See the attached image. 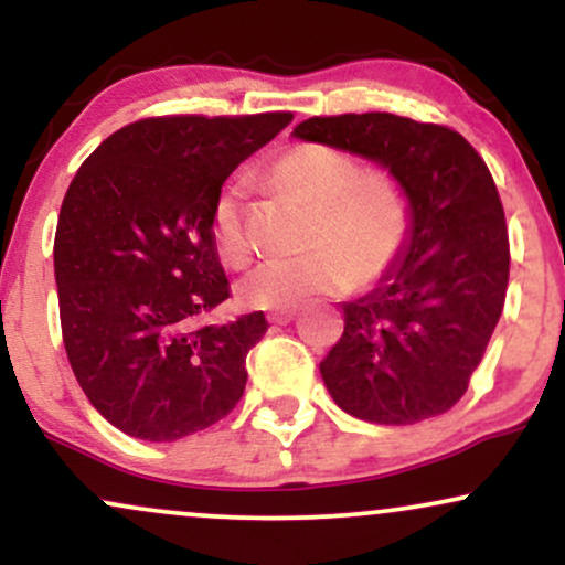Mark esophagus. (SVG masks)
<instances>
[{
	"mask_svg": "<svg viewBox=\"0 0 565 565\" xmlns=\"http://www.w3.org/2000/svg\"><path fill=\"white\" fill-rule=\"evenodd\" d=\"M295 316H297V308H289V310H276V313H270V316H268V321H270V323H281V327H284V323H291V321H295Z\"/></svg>",
	"mask_w": 565,
	"mask_h": 565,
	"instance_id": "34e87169",
	"label": "esophagus"
}]
</instances>
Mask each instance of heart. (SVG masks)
<instances>
[{"mask_svg":"<svg viewBox=\"0 0 565 565\" xmlns=\"http://www.w3.org/2000/svg\"><path fill=\"white\" fill-rule=\"evenodd\" d=\"M278 188L316 210L302 257H278L257 265L238 281V300L257 310H289L316 295L380 278L404 249L412 206L404 185L391 174H364L361 164L337 148L302 142L276 161ZM215 255L244 268L252 244L244 228V188L220 193L210 217Z\"/></svg>","mask_w":565,"mask_h":565,"instance_id":"b5f03b06","label":"heart"}]
</instances>
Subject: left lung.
<instances>
[{"label": "left lung", "mask_w": 565, "mask_h": 565, "mask_svg": "<svg viewBox=\"0 0 565 565\" xmlns=\"http://www.w3.org/2000/svg\"><path fill=\"white\" fill-rule=\"evenodd\" d=\"M291 138L372 161L404 185L412 225L372 291L342 302L321 361L334 404L374 425H414L462 398L502 316L510 276L494 178L459 132L395 114L313 116Z\"/></svg>", "instance_id": "obj_1"}]
</instances>
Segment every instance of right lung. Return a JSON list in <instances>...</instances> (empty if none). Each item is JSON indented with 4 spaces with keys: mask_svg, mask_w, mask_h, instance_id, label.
<instances>
[{
    "mask_svg": "<svg viewBox=\"0 0 565 565\" xmlns=\"http://www.w3.org/2000/svg\"><path fill=\"white\" fill-rule=\"evenodd\" d=\"M291 114L157 116L121 127L71 180L55 231L63 345L97 412L172 444L220 423L246 385L263 313L196 327L228 300L210 236L225 178Z\"/></svg>",
    "mask_w": 565,
    "mask_h": 565,
    "instance_id": "add662e5",
    "label": "right lung"
}]
</instances>
